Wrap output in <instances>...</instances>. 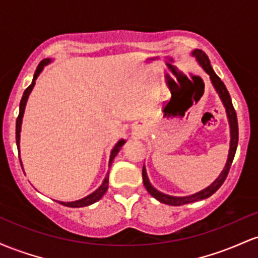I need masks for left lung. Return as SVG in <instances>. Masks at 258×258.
<instances>
[{
  "label": "left lung",
  "instance_id": "8db88e82",
  "mask_svg": "<svg viewBox=\"0 0 258 258\" xmlns=\"http://www.w3.org/2000/svg\"><path fill=\"white\" fill-rule=\"evenodd\" d=\"M193 55L195 58L198 59V61L201 64V67L204 68V70L209 74L210 79H211L212 84H214L216 91L218 92L220 94L222 102H223L224 106H226V110H227V115H228V119H229V125H230V149H229V156H228V161L226 167L224 170L222 171V173L220 174L217 179L212 183L211 185L207 186L206 189L204 190L199 191V193L190 195V197H184V198H177V197H170V195L166 194H162L160 191L156 190L155 188H153L152 184L149 183V179L147 177V172H146V168L143 166V170H142V176H143V183L146 189L148 190L152 197L158 199L160 203L162 204H166V205H172V206H180V205H185V204H190V203H195L198 200H203L206 199V198L211 197L212 194L216 193L218 190V188L223 184V182L226 180L228 173H229L230 166H232V162L234 159V155H235L236 152V147H238V137H239V132H238V119H236V112L235 109L232 104V99H230L229 96V92L227 91L226 85L223 84V81L216 75V73L212 69L211 64H210V59L206 55L205 52H203L201 49H195L193 52Z\"/></svg>",
  "mask_w": 258,
  "mask_h": 258
}]
</instances>
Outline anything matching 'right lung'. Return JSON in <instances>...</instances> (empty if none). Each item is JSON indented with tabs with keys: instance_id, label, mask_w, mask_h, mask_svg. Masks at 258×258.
<instances>
[{
	"instance_id": "1",
	"label": "right lung",
	"mask_w": 258,
	"mask_h": 258,
	"mask_svg": "<svg viewBox=\"0 0 258 258\" xmlns=\"http://www.w3.org/2000/svg\"><path fill=\"white\" fill-rule=\"evenodd\" d=\"M49 63V59H43V60L40 61V64H38L36 72L34 74V79H32V82L31 85L29 86L28 88L24 91V93H23V97H22V100H20V104H19V115H18L17 117V122H16V141H17V147L19 148V133H20V126H22V119H23V114H24V109H25V104H26V100H28V97L29 94H30V92L32 90V87H34L35 85V80L37 79L38 74L41 73V70L43 69V67L46 64ZM125 144V141L123 139H121L119 143L116 144V146L114 147V149L111 150V154H110V161H109V166L111 165L112 160H114L115 156H116V154L119 153L120 148ZM108 185H109V173L106 174L104 182L102 183V185L99 186L98 189H97L94 193H92L91 195H88V197L84 198V199L81 200H78V201H73V203H61V201H58L59 204H61V205L64 206H68V207H84V206H88L91 205V204L96 203V201H98L100 198L103 197V195L105 194V191L108 190Z\"/></svg>"
}]
</instances>
